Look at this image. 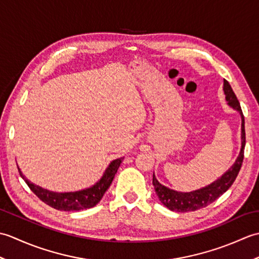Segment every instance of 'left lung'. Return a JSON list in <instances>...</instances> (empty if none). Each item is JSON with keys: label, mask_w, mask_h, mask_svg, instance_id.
<instances>
[{"label": "left lung", "mask_w": 259, "mask_h": 259, "mask_svg": "<svg viewBox=\"0 0 259 259\" xmlns=\"http://www.w3.org/2000/svg\"><path fill=\"white\" fill-rule=\"evenodd\" d=\"M224 93L225 96H226V101L228 106L236 110V111H238L241 118V147L239 155L235 160L233 166L230 167L226 172H224L222 175V177H219L217 180L212 181L211 184L202 187L200 189L192 190L189 192L177 191L168 188V187L159 183L155 174H153L152 185L155 187L156 194L162 205L166 206L170 210L178 212H187L206 207L209 203L216 200L218 197H221L224 192H226L230 188V186L234 184L236 177H237L241 163H243L244 160V149L246 144L245 119L243 112H241L238 99L234 93L232 87L228 83V81L226 80H224Z\"/></svg>", "instance_id": "obj_1"}]
</instances>
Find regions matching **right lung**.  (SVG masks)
<instances>
[{
    "label": "right lung",
    "mask_w": 259,
    "mask_h": 259,
    "mask_svg": "<svg viewBox=\"0 0 259 259\" xmlns=\"http://www.w3.org/2000/svg\"><path fill=\"white\" fill-rule=\"evenodd\" d=\"M123 160L122 158H118L112 160L109 163L107 169L104 170L102 177L99 179L97 183L89 187V188L78 190V191H69V192H56L50 191L48 189L42 188L40 186H36L31 181L25 178V176L22 174L21 169L18 167L20 176L24 179L29 188L34 192V194L40 198V199L46 202L47 205L51 206L58 210L64 211H74L81 210V209H88L95 207L97 203L101 200L104 192L111 185L115 174L118 171L121 162Z\"/></svg>",
    "instance_id": "add662e5"
}]
</instances>
